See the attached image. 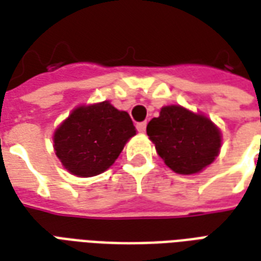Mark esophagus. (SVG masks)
<instances>
[{
  "instance_id": "esophagus-1",
  "label": "esophagus",
  "mask_w": 261,
  "mask_h": 261,
  "mask_svg": "<svg viewBox=\"0 0 261 261\" xmlns=\"http://www.w3.org/2000/svg\"><path fill=\"white\" fill-rule=\"evenodd\" d=\"M137 130L140 131V133H145V130H147V121L138 123V124H137Z\"/></svg>"
}]
</instances>
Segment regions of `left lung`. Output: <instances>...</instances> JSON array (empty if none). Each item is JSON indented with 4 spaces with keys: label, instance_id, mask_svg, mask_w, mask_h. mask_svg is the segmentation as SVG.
<instances>
[{
    "label": "left lung",
    "instance_id": "1",
    "mask_svg": "<svg viewBox=\"0 0 261 261\" xmlns=\"http://www.w3.org/2000/svg\"><path fill=\"white\" fill-rule=\"evenodd\" d=\"M147 134L166 166L179 175H193L213 164L221 148V131L211 120L179 105L161 109L147 125Z\"/></svg>",
    "mask_w": 261,
    "mask_h": 261
}]
</instances>
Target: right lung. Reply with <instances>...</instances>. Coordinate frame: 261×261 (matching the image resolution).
Returning a JSON list of instances; mask_svg holds the SVG:
<instances>
[{
  "label": "right lung",
  "mask_w": 261,
  "mask_h": 261,
  "mask_svg": "<svg viewBox=\"0 0 261 261\" xmlns=\"http://www.w3.org/2000/svg\"><path fill=\"white\" fill-rule=\"evenodd\" d=\"M133 136L136 127L128 113L105 100L74 109L54 131L53 141L69 173L91 177L108 170Z\"/></svg>",
  "instance_id": "obj_1"
}]
</instances>
